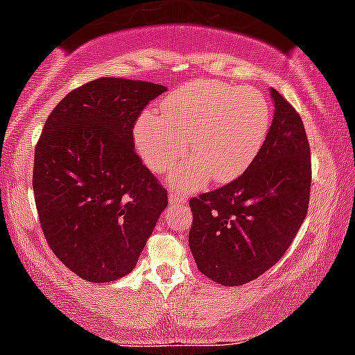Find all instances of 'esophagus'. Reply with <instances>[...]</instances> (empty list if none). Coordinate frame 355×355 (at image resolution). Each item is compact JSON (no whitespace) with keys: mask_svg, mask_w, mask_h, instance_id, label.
I'll list each match as a JSON object with an SVG mask.
<instances>
[{"mask_svg":"<svg viewBox=\"0 0 355 355\" xmlns=\"http://www.w3.org/2000/svg\"><path fill=\"white\" fill-rule=\"evenodd\" d=\"M168 202L172 205H183V203H187V196L180 193V191H170Z\"/></svg>","mask_w":355,"mask_h":355,"instance_id":"esophagus-1","label":"esophagus"}]
</instances>
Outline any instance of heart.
<instances>
[{"label":"heart","instance_id":"heart-1","mask_svg":"<svg viewBox=\"0 0 355 355\" xmlns=\"http://www.w3.org/2000/svg\"><path fill=\"white\" fill-rule=\"evenodd\" d=\"M271 125L268 101L246 85L202 79L168 94L159 114L147 112L135 123V145L148 168L168 175L173 189H202L213 178L225 183L240 177L261 150Z\"/></svg>","mask_w":355,"mask_h":355}]
</instances>
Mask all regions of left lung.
I'll list each match as a JSON object with an SVG mask.
<instances>
[{"instance_id":"8db88e82","label":"left lung","mask_w":355,"mask_h":355,"mask_svg":"<svg viewBox=\"0 0 355 355\" xmlns=\"http://www.w3.org/2000/svg\"><path fill=\"white\" fill-rule=\"evenodd\" d=\"M271 97L275 117L256 159L236 180L190 200L191 254L200 272L223 286L246 284L275 266L309 207L304 125L276 89Z\"/></svg>"}]
</instances>
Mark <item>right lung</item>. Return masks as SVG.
<instances>
[{"instance_id": "right-lung-1", "label": "right lung", "mask_w": 355, "mask_h": 355, "mask_svg": "<svg viewBox=\"0 0 355 355\" xmlns=\"http://www.w3.org/2000/svg\"><path fill=\"white\" fill-rule=\"evenodd\" d=\"M165 85L101 78L67 94L34 152L33 190L53 253L91 283L134 270L168 200L134 147L137 119Z\"/></svg>"}]
</instances>
